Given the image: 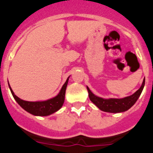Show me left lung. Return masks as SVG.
I'll use <instances>...</instances> for the list:
<instances>
[{"mask_svg":"<svg viewBox=\"0 0 153 153\" xmlns=\"http://www.w3.org/2000/svg\"><path fill=\"white\" fill-rule=\"evenodd\" d=\"M144 86H145V78L143 79V82L140 86V88L137 91L135 92L132 95L120 99L102 98V97H97L94 93H92L88 86H86V88L88 90L90 100L100 110L103 112H107V113H123V112H125L130 109L136 103L139 97L141 95Z\"/></svg>","mask_w":153,"mask_h":153,"instance_id":"obj_1","label":"left lung"}]
</instances>
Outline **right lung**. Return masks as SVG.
I'll use <instances>...</instances> for the list:
<instances>
[{
    "instance_id": "1",
    "label": "right lung",
    "mask_w": 153,
    "mask_h": 153,
    "mask_svg": "<svg viewBox=\"0 0 153 153\" xmlns=\"http://www.w3.org/2000/svg\"><path fill=\"white\" fill-rule=\"evenodd\" d=\"M69 78L70 76L67 79L57 95L53 98L48 99L47 100L33 101H33H26L21 100V98H19L14 94L10 84H8V86H9L10 92H11L16 102L24 110H26L29 113L33 115V116H36V117H47V116H50L53 113H56L63 106L65 100V93H66V89H67V84H68Z\"/></svg>"
}]
</instances>
